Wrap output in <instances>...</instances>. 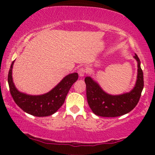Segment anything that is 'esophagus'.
Returning a JSON list of instances; mask_svg holds the SVG:
<instances>
[{"mask_svg":"<svg viewBox=\"0 0 155 155\" xmlns=\"http://www.w3.org/2000/svg\"><path fill=\"white\" fill-rule=\"evenodd\" d=\"M85 73H86V70H85V69L80 68L79 70H78V74H79V76H80V77H83V76L85 75Z\"/></svg>","mask_w":155,"mask_h":155,"instance_id":"34e87169","label":"esophagus"}]
</instances>
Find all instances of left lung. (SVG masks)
Listing matches in <instances>:
<instances>
[{"instance_id": "obj_1", "label": "left lung", "mask_w": 155, "mask_h": 155, "mask_svg": "<svg viewBox=\"0 0 155 155\" xmlns=\"http://www.w3.org/2000/svg\"><path fill=\"white\" fill-rule=\"evenodd\" d=\"M134 58L137 61L138 69L137 82L130 91L118 95L109 94L91 76L85 77L87 101L95 115L102 117L121 116L130 112L137 105L144 86V81L140 58L137 54Z\"/></svg>"}]
</instances>
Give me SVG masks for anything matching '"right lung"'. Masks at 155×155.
Returning <instances> with one entry per match:
<instances>
[{"mask_svg":"<svg viewBox=\"0 0 155 155\" xmlns=\"http://www.w3.org/2000/svg\"><path fill=\"white\" fill-rule=\"evenodd\" d=\"M12 61L8 73L10 91L15 104L24 112L37 117L51 115L64 103L69 90L78 79V73H70L65 76L54 88L44 94L30 95L19 91L13 83L12 76Z\"/></svg>","mask_w":155,"mask_h":155,"instance_id":"obj_1","label":"right lung"}]
</instances>
